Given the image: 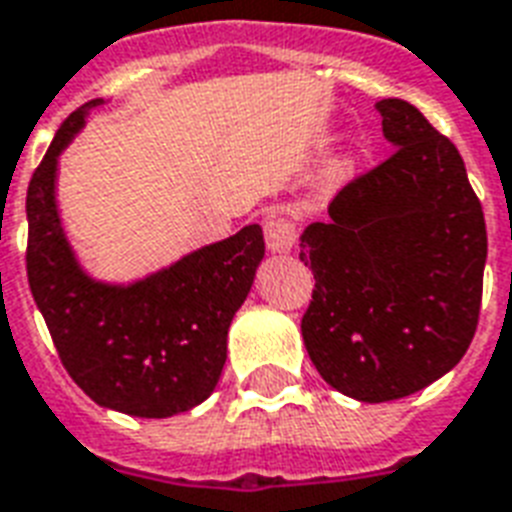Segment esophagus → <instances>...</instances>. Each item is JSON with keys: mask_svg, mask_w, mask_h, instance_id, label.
Here are the masks:
<instances>
[{"mask_svg": "<svg viewBox=\"0 0 512 512\" xmlns=\"http://www.w3.org/2000/svg\"><path fill=\"white\" fill-rule=\"evenodd\" d=\"M264 240H267L269 253H291L296 248V229L285 219L269 216L264 221Z\"/></svg>", "mask_w": 512, "mask_h": 512, "instance_id": "1", "label": "esophagus"}]
</instances>
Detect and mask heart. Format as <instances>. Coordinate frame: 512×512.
I'll use <instances>...</instances> for the list:
<instances>
[{"mask_svg": "<svg viewBox=\"0 0 512 512\" xmlns=\"http://www.w3.org/2000/svg\"><path fill=\"white\" fill-rule=\"evenodd\" d=\"M350 165H352V162L350 160H347V157H342V160H339V162H336V173H339V176H342V173H344V170H350Z\"/></svg>", "mask_w": 512, "mask_h": 512, "instance_id": "b5f03b06", "label": "heart"}]
</instances>
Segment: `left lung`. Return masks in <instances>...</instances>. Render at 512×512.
I'll return each instance as SVG.
<instances>
[{
    "label": "left lung",
    "mask_w": 512,
    "mask_h": 512,
    "mask_svg": "<svg viewBox=\"0 0 512 512\" xmlns=\"http://www.w3.org/2000/svg\"><path fill=\"white\" fill-rule=\"evenodd\" d=\"M395 152L301 232L315 275L304 347L334 390L384 403L449 374L473 342L486 221L457 146L417 106L382 98Z\"/></svg>",
    "instance_id": "obj_1"
}]
</instances>
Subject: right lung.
<instances>
[{
  "mask_svg": "<svg viewBox=\"0 0 512 512\" xmlns=\"http://www.w3.org/2000/svg\"><path fill=\"white\" fill-rule=\"evenodd\" d=\"M104 104L95 98L71 114L31 176L29 285L63 366L87 398L130 417H176L219 384L229 326L264 259V232L248 224L130 283L95 277L63 227L58 162Z\"/></svg>",
  "mask_w": 512,
  "mask_h": 512,
  "instance_id": "obj_1",
  "label": "right lung"
}]
</instances>
